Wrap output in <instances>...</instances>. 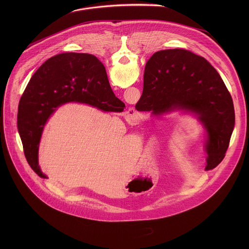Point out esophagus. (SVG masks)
Listing matches in <instances>:
<instances>
[{
  "instance_id": "34e87169",
  "label": "esophagus",
  "mask_w": 249,
  "mask_h": 249,
  "mask_svg": "<svg viewBox=\"0 0 249 249\" xmlns=\"http://www.w3.org/2000/svg\"><path fill=\"white\" fill-rule=\"evenodd\" d=\"M127 114L133 119H135V118H137L138 117V115H137V111L134 109V108H129L128 109V111H127Z\"/></svg>"
}]
</instances>
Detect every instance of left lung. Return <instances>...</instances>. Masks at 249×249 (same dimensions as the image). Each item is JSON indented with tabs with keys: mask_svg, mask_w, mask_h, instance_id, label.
Masks as SVG:
<instances>
[{
	"mask_svg": "<svg viewBox=\"0 0 249 249\" xmlns=\"http://www.w3.org/2000/svg\"><path fill=\"white\" fill-rule=\"evenodd\" d=\"M95 61L105 69L95 57ZM139 111L160 116L172 111L191 113L205 130V169L225 158L234 127L233 102L221 76L206 59L184 49L156 52L146 64Z\"/></svg>",
	"mask_w": 249,
	"mask_h": 249,
	"instance_id": "1",
	"label": "left lung"
}]
</instances>
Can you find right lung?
Here are the masks:
<instances>
[{"label": "right lung", "mask_w": 249, "mask_h": 249, "mask_svg": "<svg viewBox=\"0 0 249 249\" xmlns=\"http://www.w3.org/2000/svg\"><path fill=\"white\" fill-rule=\"evenodd\" d=\"M87 103L103 111H123L125 104L115 96L105 69L86 53H62L45 61L33 74L18 104V129L30 167L46 177L38 165L43 129L59 106Z\"/></svg>", "instance_id": "1"}]
</instances>
